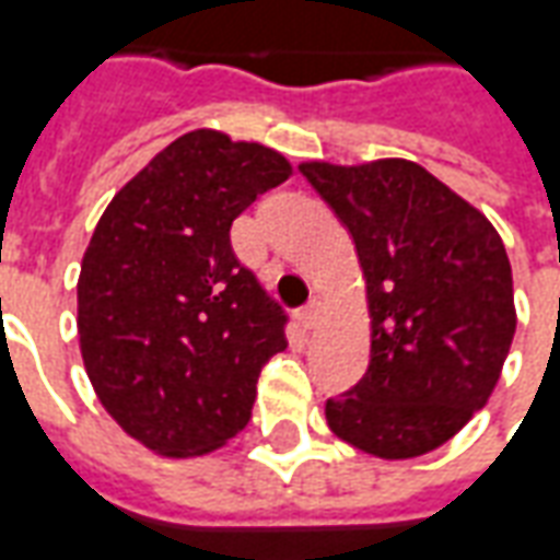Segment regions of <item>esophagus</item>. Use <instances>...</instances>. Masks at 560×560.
<instances>
[{
    "mask_svg": "<svg viewBox=\"0 0 560 560\" xmlns=\"http://www.w3.org/2000/svg\"><path fill=\"white\" fill-rule=\"evenodd\" d=\"M320 312H324V303H320L317 296H312V300L300 308V324H303V329H315L317 320H320Z\"/></svg>",
    "mask_w": 560,
    "mask_h": 560,
    "instance_id": "obj_1",
    "label": "esophagus"
}]
</instances>
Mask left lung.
Instances as JSON below:
<instances>
[{
  "mask_svg": "<svg viewBox=\"0 0 560 560\" xmlns=\"http://www.w3.org/2000/svg\"><path fill=\"white\" fill-rule=\"evenodd\" d=\"M351 231L372 360L327 401L329 432L377 458H417L480 411L516 332L513 272L480 209L408 159L303 161Z\"/></svg>",
  "mask_w": 560,
  "mask_h": 560,
  "instance_id": "8db88e82",
  "label": "left lung"
}]
</instances>
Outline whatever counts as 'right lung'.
I'll list each match as a JSON object with an SVG mask.
<instances>
[{
    "label": "right lung",
    "instance_id": "right-lung-1",
    "mask_svg": "<svg viewBox=\"0 0 560 560\" xmlns=\"http://www.w3.org/2000/svg\"><path fill=\"white\" fill-rule=\"evenodd\" d=\"M291 161L197 128L131 176L95 224L78 279V336L95 396L167 458L243 432L257 377L288 348L284 312L231 248L233 219Z\"/></svg>",
    "mask_w": 560,
    "mask_h": 560
}]
</instances>
